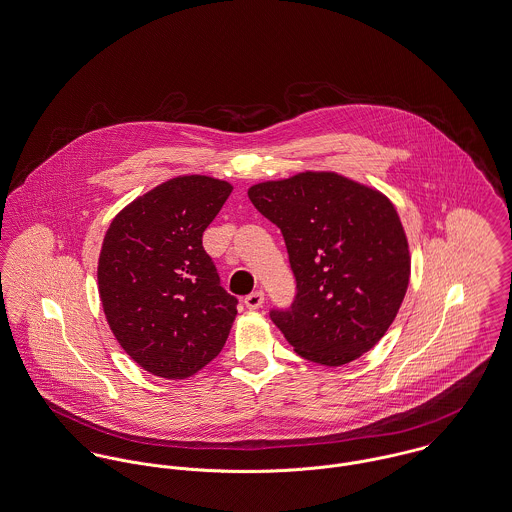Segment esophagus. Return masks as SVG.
<instances>
[{"label":"esophagus","instance_id":"esophagus-1","mask_svg":"<svg viewBox=\"0 0 512 512\" xmlns=\"http://www.w3.org/2000/svg\"><path fill=\"white\" fill-rule=\"evenodd\" d=\"M263 302H265V292H263V290H255V292H251V294L245 298V306H247L249 310H259V308L263 306Z\"/></svg>","mask_w":512,"mask_h":512}]
</instances>
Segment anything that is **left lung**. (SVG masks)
I'll return each mask as SVG.
<instances>
[{
    "instance_id": "8db88e82",
    "label": "left lung",
    "mask_w": 512,
    "mask_h": 512,
    "mask_svg": "<svg viewBox=\"0 0 512 512\" xmlns=\"http://www.w3.org/2000/svg\"><path fill=\"white\" fill-rule=\"evenodd\" d=\"M284 236L296 300L271 319L294 351L323 366L368 353L405 298L411 255L394 202L335 171H302L249 187Z\"/></svg>"
}]
</instances>
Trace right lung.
<instances>
[{"label":"right lung","instance_id":"1","mask_svg":"<svg viewBox=\"0 0 512 512\" xmlns=\"http://www.w3.org/2000/svg\"><path fill=\"white\" fill-rule=\"evenodd\" d=\"M234 187L208 175L173 177L113 218L99 253L103 312L126 354L150 374L185 380L216 358L237 298L202 247Z\"/></svg>","mask_w":512,"mask_h":512}]
</instances>
